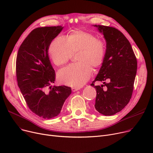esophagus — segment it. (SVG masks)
I'll return each instance as SVG.
<instances>
[{
    "instance_id": "34e87169",
    "label": "esophagus",
    "mask_w": 153,
    "mask_h": 153,
    "mask_svg": "<svg viewBox=\"0 0 153 153\" xmlns=\"http://www.w3.org/2000/svg\"><path fill=\"white\" fill-rule=\"evenodd\" d=\"M72 92H76L78 90H79V88H76V87H72Z\"/></svg>"
}]
</instances>
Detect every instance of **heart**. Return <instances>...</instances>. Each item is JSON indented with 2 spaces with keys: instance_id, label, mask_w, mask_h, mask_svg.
Instances as JSON below:
<instances>
[{
  "instance_id": "1",
  "label": "heart",
  "mask_w": 153,
  "mask_h": 153,
  "mask_svg": "<svg viewBox=\"0 0 153 153\" xmlns=\"http://www.w3.org/2000/svg\"><path fill=\"white\" fill-rule=\"evenodd\" d=\"M76 56L78 64L62 69L58 74L59 81L72 87H82L91 77L92 69L99 68L106 53L105 43L89 31L77 30L69 34L66 39L56 37L48 47V54L57 66L65 64L72 54Z\"/></svg>"
}]
</instances>
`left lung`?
<instances>
[{
	"mask_svg": "<svg viewBox=\"0 0 153 153\" xmlns=\"http://www.w3.org/2000/svg\"><path fill=\"white\" fill-rule=\"evenodd\" d=\"M94 26L106 40L105 58L91 84L97 91L94 107L102 115H113L124 108L131 98L137 60L130 43L120 30L107 26ZM96 81H102L104 85L95 86Z\"/></svg>",
	"mask_w": 153,
	"mask_h": 153,
	"instance_id": "1",
	"label": "left lung"
}]
</instances>
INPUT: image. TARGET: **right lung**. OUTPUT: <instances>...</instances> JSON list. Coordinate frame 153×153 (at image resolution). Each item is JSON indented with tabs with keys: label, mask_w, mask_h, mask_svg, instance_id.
I'll list each match as a JSON object with an SVG mask.
<instances>
[{
	"label": "right lung",
	"mask_w": 153,
	"mask_h": 153,
	"mask_svg": "<svg viewBox=\"0 0 153 153\" xmlns=\"http://www.w3.org/2000/svg\"><path fill=\"white\" fill-rule=\"evenodd\" d=\"M61 26L32 30L20 45L16 60V76L20 90L30 110L45 119L58 116L71 88L51 86L55 81L48 47L62 31Z\"/></svg>",
	"instance_id": "1"
}]
</instances>
